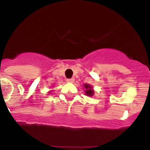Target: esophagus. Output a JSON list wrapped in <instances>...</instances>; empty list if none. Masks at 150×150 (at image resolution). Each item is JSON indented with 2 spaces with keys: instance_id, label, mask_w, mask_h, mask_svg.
I'll use <instances>...</instances> for the list:
<instances>
[{
  "instance_id": "obj_1",
  "label": "esophagus",
  "mask_w": 150,
  "mask_h": 150,
  "mask_svg": "<svg viewBox=\"0 0 150 150\" xmlns=\"http://www.w3.org/2000/svg\"><path fill=\"white\" fill-rule=\"evenodd\" d=\"M74 80H75V79H74V78L67 79V82H69V83H73V82H74Z\"/></svg>"
}]
</instances>
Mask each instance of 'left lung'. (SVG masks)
Wrapping results in <instances>:
<instances>
[{
    "label": "left lung",
    "mask_w": 150,
    "mask_h": 150,
    "mask_svg": "<svg viewBox=\"0 0 150 150\" xmlns=\"http://www.w3.org/2000/svg\"><path fill=\"white\" fill-rule=\"evenodd\" d=\"M85 86L86 90H85V94L87 96H89V97H92L93 94H94V90H93L92 87L91 85H88V84H85Z\"/></svg>",
    "instance_id": "8db88e82"
}]
</instances>
